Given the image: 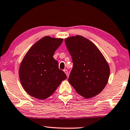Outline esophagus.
<instances>
[{
  "instance_id": "obj_1",
  "label": "esophagus",
  "mask_w": 130,
  "mask_h": 130,
  "mask_svg": "<svg viewBox=\"0 0 130 130\" xmlns=\"http://www.w3.org/2000/svg\"><path fill=\"white\" fill-rule=\"evenodd\" d=\"M64 71V72H65V74H66V75L68 76V75H68V74H69V72H68V71H67V70H66V69H65V70H63Z\"/></svg>"
}]
</instances>
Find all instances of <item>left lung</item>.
Instances as JSON below:
<instances>
[{
  "label": "left lung",
  "mask_w": 130,
  "mask_h": 130,
  "mask_svg": "<svg viewBox=\"0 0 130 130\" xmlns=\"http://www.w3.org/2000/svg\"><path fill=\"white\" fill-rule=\"evenodd\" d=\"M65 43L74 64L70 83L84 98L96 96L108 82L110 73L108 63L96 45L82 36L66 38Z\"/></svg>",
  "instance_id": "8db88e82"
}]
</instances>
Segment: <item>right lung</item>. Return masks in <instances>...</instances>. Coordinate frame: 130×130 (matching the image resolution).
I'll return each instance as SVG.
<instances>
[{"instance_id":"add662e5","label":"right lung","mask_w":130,"mask_h":130,"mask_svg":"<svg viewBox=\"0 0 130 130\" xmlns=\"http://www.w3.org/2000/svg\"><path fill=\"white\" fill-rule=\"evenodd\" d=\"M63 39L47 36L35 43L20 63L19 79L24 90L30 96L43 100L55 91L67 78L53 58Z\"/></svg>"}]
</instances>
